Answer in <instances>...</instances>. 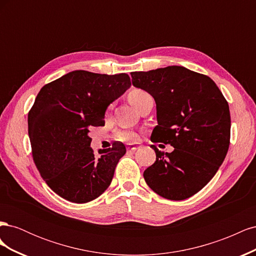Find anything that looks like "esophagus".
Returning a JSON list of instances; mask_svg holds the SVG:
<instances>
[{
  "label": "esophagus",
  "mask_w": 256,
  "mask_h": 256,
  "mask_svg": "<svg viewBox=\"0 0 256 256\" xmlns=\"http://www.w3.org/2000/svg\"><path fill=\"white\" fill-rule=\"evenodd\" d=\"M140 145H138V144H130V145H128V147H127V150H130V152H134V150H138L140 148Z\"/></svg>",
  "instance_id": "obj_1"
}]
</instances>
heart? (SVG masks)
<instances>
[{
	"label": "heart",
	"mask_w": 256,
	"mask_h": 256,
	"mask_svg": "<svg viewBox=\"0 0 256 256\" xmlns=\"http://www.w3.org/2000/svg\"><path fill=\"white\" fill-rule=\"evenodd\" d=\"M150 95L147 92H145L143 90L136 88L129 92L128 99H129V102L134 108H136V106L140 104L142 100H144L145 98L150 97ZM118 138H120V140L127 141V140H131V138H134V132H131V131H129V130H122L118 134Z\"/></svg>",
	"instance_id": "1"
}]
</instances>
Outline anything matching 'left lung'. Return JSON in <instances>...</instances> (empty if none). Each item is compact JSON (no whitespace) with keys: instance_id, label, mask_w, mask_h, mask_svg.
I'll list each match as a JSON object with an SVG mask.
<instances>
[{"instance_id":"8db88e82","label":"left lung","mask_w":256,"mask_h":256,"mask_svg":"<svg viewBox=\"0 0 256 256\" xmlns=\"http://www.w3.org/2000/svg\"><path fill=\"white\" fill-rule=\"evenodd\" d=\"M132 85L154 99L158 125L152 142L156 161L144 171L148 187L160 196L182 200L210 182L226 156L230 136L228 104L209 76L182 66L131 72Z\"/></svg>"}]
</instances>
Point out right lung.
I'll list each match as a JSON object with an SVG mask.
<instances>
[{
	"instance_id": "right-lung-1",
	"label": "right lung",
	"mask_w": 256,
	"mask_h": 256,
	"mask_svg": "<svg viewBox=\"0 0 256 256\" xmlns=\"http://www.w3.org/2000/svg\"><path fill=\"white\" fill-rule=\"evenodd\" d=\"M130 86L127 74L74 70L38 92L28 116L33 159L42 180L60 198L88 203L110 186L126 147L114 143L95 156L90 128L104 126L108 106Z\"/></svg>"
}]
</instances>
